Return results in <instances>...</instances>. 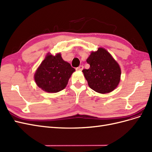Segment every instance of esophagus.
I'll list each match as a JSON object with an SVG mask.
<instances>
[{
  "label": "esophagus",
  "instance_id": "obj_1",
  "mask_svg": "<svg viewBox=\"0 0 152 152\" xmlns=\"http://www.w3.org/2000/svg\"><path fill=\"white\" fill-rule=\"evenodd\" d=\"M83 69V65H80L78 67L76 68V70L77 71H81Z\"/></svg>",
  "mask_w": 152,
  "mask_h": 152
}]
</instances>
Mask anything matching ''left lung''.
Here are the masks:
<instances>
[{
	"instance_id": "1",
	"label": "left lung",
	"mask_w": 152,
	"mask_h": 152,
	"mask_svg": "<svg viewBox=\"0 0 152 152\" xmlns=\"http://www.w3.org/2000/svg\"><path fill=\"white\" fill-rule=\"evenodd\" d=\"M90 65L88 69L82 72L88 86L100 94L113 91L120 81L121 69L114 58L107 50L102 48L92 52L87 59Z\"/></svg>"
}]
</instances>
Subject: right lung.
<instances>
[{"label":"right lung","mask_w":152,"mask_h":152,"mask_svg":"<svg viewBox=\"0 0 152 152\" xmlns=\"http://www.w3.org/2000/svg\"><path fill=\"white\" fill-rule=\"evenodd\" d=\"M75 69L64 61L61 54H47L34 74V80L38 87L49 93H56L64 89Z\"/></svg>","instance_id":"add662e5"}]
</instances>
